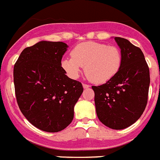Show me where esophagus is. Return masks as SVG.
Here are the masks:
<instances>
[{
    "label": "esophagus",
    "mask_w": 160,
    "mask_h": 160,
    "mask_svg": "<svg viewBox=\"0 0 160 160\" xmlns=\"http://www.w3.org/2000/svg\"><path fill=\"white\" fill-rule=\"evenodd\" d=\"M83 88H90V85L89 84H86V83H83Z\"/></svg>",
    "instance_id": "obj_1"
}]
</instances>
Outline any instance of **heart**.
I'll use <instances>...</instances> for the list:
<instances>
[{
	"label": "heart",
	"mask_w": 160,
	"mask_h": 160,
	"mask_svg": "<svg viewBox=\"0 0 160 160\" xmlns=\"http://www.w3.org/2000/svg\"><path fill=\"white\" fill-rule=\"evenodd\" d=\"M71 57L62 60L61 66L71 77L79 76L84 67L86 77L95 83L110 80L119 71L122 65L121 51L115 45L87 41L75 46Z\"/></svg>",
	"instance_id": "b5f03b06"
}]
</instances>
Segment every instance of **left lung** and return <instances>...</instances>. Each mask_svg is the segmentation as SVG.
Segmentation results:
<instances>
[{
    "label": "left lung",
    "mask_w": 160,
    "mask_h": 160,
    "mask_svg": "<svg viewBox=\"0 0 160 160\" xmlns=\"http://www.w3.org/2000/svg\"><path fill=\"white\" fill-rule=\"evenodd\" d=\"M122 65L112 79L92 86L96 114L102 123L120 130L136 122L147 106L150 72L143 52L127 39L115 37Z\"/></svg>",
    "instance_id": "left-lung-1"
}]
</instances>
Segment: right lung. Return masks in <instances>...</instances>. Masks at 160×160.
<instances>
[{"label": "right lung", "mask_w": 160, "mask_h": 160, "mask_svg": "<svg viewBox=\"0 0 160 160\" xmlns=\"http://www.w3.org/2000/svg\"><path fill=\"white\" fill-rule=\"evenodd\" d=\"M68 45L41 41L25 48L15 63L13 80L17 104L24 117L48 132L64 130L72 121L82 83L61 67Z\"/></svg>", "instance_id": "1"}]
</instances>
